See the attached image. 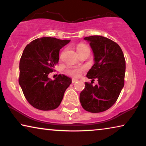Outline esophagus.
I'll list each match as a JSON object with an SVG mask.
<instances>
[{
	"label": "esophagus",
	"mask_w": 146,
	"mask_h": 146,
	"mask_svg": "<svg viewBox=\"0 0 146 146\" xmlns=\"http://www.w3.org/2000/svg\"><path fill=\"white\" fill-rule=\"evenodd\" d=\"M78 81L77 79H74V78H72V83H75L76 82Z\"/></svg>",
	"instance_id": "34e87169"
}]
</instances>
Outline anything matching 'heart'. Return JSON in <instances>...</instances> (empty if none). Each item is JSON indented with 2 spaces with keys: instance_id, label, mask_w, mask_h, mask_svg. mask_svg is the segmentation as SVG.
Masks as SVG:
<instances>
[{
  "instance_id": "1",
  "label": "heart",
  "mask_w": 146,
  "mask_h": 146,
  "mask_svg": "<svg viewBox=\"0 0 146 146\" xmlns=\"http://www.w3.org/2000/svg\"><path fill=\"white\" fill-rule=\"evenodd\" d=\"M88 48H89L86 45L84 44H79L77 45L76 46V50L78 53L81 52ZM82 72V68H72L68 70L67 74L73 77H78L80 76Z\"/></svg>"
}]
</instances>
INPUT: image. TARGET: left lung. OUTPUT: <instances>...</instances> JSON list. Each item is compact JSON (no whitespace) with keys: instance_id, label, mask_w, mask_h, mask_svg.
I'll list each match as a JSON object with an SVG mask.
<instances>
[{"instance_id":"obj_1","label":"left lung","mask_w":146,"mask_h":146,"mask_svg":"<svg viewBox=\"0 0 146 146\" xmlns=\"http://www.w3.org/2000/svg\"><path fill=\"white\" fill-rule=\"evenodd\" d=\"M84 39L90 43L94 61L86 77L92 81L97 79L98 84L93 86L85 82L80 101L85 110L102 112L114 104L124 86V56L119 46L108 38L92 36Z\"/></svg>"}]
</instances>
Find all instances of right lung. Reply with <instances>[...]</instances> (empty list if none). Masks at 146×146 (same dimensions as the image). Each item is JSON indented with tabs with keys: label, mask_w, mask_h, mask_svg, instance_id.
Masks as SVG:
<instances>
[{
	"label": "right lung",
	"mask_w": 146,
	"mask_h": 146,
	"mask_svg": "<svg viewBox=\"0 0 146 146\" xmlns=\"http://www.w3.org/2000/svg\"><path fill=\"white\" fill-rule=\"evenodd\" d=\"M70 40L42 37L27 45L19 64V84L24 95L35 108L52 110L57 108L72 79L59 74L54 80L48 77L59 60V52Z\"/></svg>",
	"instance_id": "right-lung-1"
}]
</instances>
